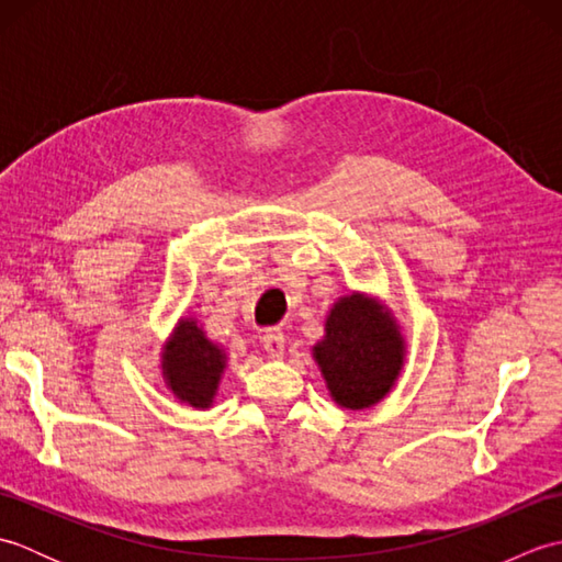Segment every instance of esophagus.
Segmentation results:
<instances>
[{"instance_id": "esophagus-1", "label": "esophagus", "mask_w": 562, "mask_h": 562, "mask_svg": "<svg viewBox=\"0 0 562 562\" xmlns=\"http://www.w3.org/2000/svg\"><path fill=\"white\" fill-rule=\"evenodd\" d=\"M262 348L272 357V360H280L284 355V333L280 328H270L262 336Z\"/></svg>"}]
</instances>
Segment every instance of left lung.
Returning a JSON list of instances; mask_svg holds the SVG:
<instances>
[{"label":"left lung","mask_w":562,"mask_h":562,"mask_svg":"<svg viewBox=\"0 0 562 562\" xmlns=\"http://www.w3.org/2000/svg\"><path fill=\"white\" fill-rule=\"evenodd\" d=\"M401 324L374 294H340L326 314L324 338L314 348V362L330 398L345 411H367L396 386L405 364Z\"/></svg>","instance_id":"8db88e82"}]
</instances>
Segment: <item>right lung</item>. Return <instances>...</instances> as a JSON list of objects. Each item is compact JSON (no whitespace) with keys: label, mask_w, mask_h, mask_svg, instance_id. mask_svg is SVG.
<instances>
[{"label":"right lung","mask_w":562,"mask_h":562,"mask_svg":"<svg viewBox=\"0 0 562 562\" xmlns=\"http://www.w3.org/2000/svg\"><path fill=\"white\" fill-rule=\"evenodd\" d=\"M229 352L207 338L195 316H181L161 345V379L171 396L193 411L212 408Z\"/></svg>","instance_id":"right-lung-1"}]
</instances>
